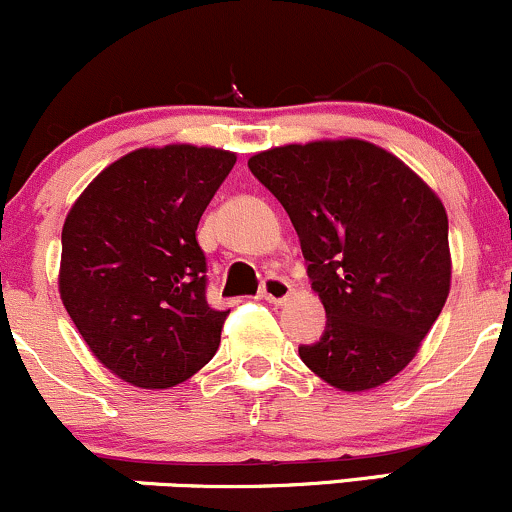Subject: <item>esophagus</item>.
<instances>
[{"mask_svg": "<svg viewBox=\"0 0 512 512\" xmlns=\"http://www.w3.org/2000/svg\"><path fill=\"white\" fill-rule=\"evenodd\" d=\"M261 297L273 304H283L292 297V285L285 278H278V275H268L261 283Z\"/></svg>", "mask_w": 512, "mask_h": 512, "instance_id": "1", "label": "esophagus"}]
</instances>
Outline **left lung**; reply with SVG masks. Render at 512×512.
<instances>
[{"label":"left lung","mask_w":512,"mask_h":512,"mask_svg":"<svg viewBox=\"0 0 512 512\" xmlns=\"http://www.w3.org/2000/svg\"><path fill=\"white\" fill-rule=\"evenodd\" d=\"M300 237L326 329L302 363L341 392L382 387L416 358L450 295L447 212L372 142L314 140L249 159Z\"/></svg>","instance_id":"8db88e82"}]
</instances>
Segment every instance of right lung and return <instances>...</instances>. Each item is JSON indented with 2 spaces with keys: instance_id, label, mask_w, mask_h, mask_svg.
Wrapping results in <instances>:
<instances>
[{
  "instance_id": "obj_1",
  "label": "right lung",
  "mask_w": 512,
  "mask_h": 512,
  "mask_svg": "<svg viewBox=\"0 0 512 512\" xmlns=\"http://www.w3.org/2000/svg\"><path fill=\"white\" fill-rule=\"evenodd\" d=\"M234 164L217 147H140L67 212L62 304L96 360L132 387H176L220 348L227 312L205 300L195 229Z\"/></svg>"
}]
</instances>
